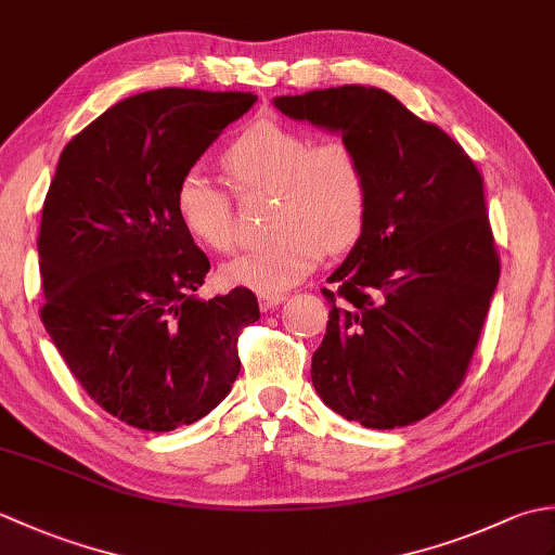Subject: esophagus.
I'll return each instance as SVG.
<instances>
[{
    "instance_id": "esophagus-1",
    "label": "esophagus",
    "mask_w": 555,
    "mask_h": 555,
    "mask_svg": "<svg viewBox=\"0 0 555 555\" xmlns=\"http://www.w3.org/2000/svg\"><path fill=\"white\" fill-rule=\"evenodd\" d=\"M257 300H259V310L269 312V310L279 308V305L286 300V296H276V293H259Z\"/></svg>"
}]
</instances>
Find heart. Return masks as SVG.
Here are the masks:
<instances>
[{
  "instance_id": "heart-1",
  "label": "heart",
  "mask_w": 555,
  "mask_h": 555,
  "mask_svg": "<svg viewBox=\"0 0 555 555\" xmlns=\"http://www.w3.org/2000/svg\"><path fill=\"white\" fill-rule=\"evenodd\" d=\"M223 167L238 191L274 193L269 209L274 238L221 267V279L231 286L286 291L310 274L324 250L346 253L367 229V173L344 140L314 145L298 128L257 121L229 145ZM173 209L199 245L217 253L235 247L231 195L203 169L181 176Z\"/></svg>"
}]
</instances>
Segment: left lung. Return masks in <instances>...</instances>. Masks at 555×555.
I'll use <instances>...</instances> for the list:
<instances>
[{
  "label": "left lung",
  "instance_id": "obj_1",
  "mask_svg": "<svg viewBox=\"0 0 555 555\" xmlns=\"http://www.w3.org/2000/svg\"><path fill=\"white\" fill-rule=\"evenodd\" d=\"M288 119L338 133L362 162L370 219L328 284L312 384L340 417L393 429L463 382L501 264L475 162L382 88L274 98ZM341 300L336 304L335 296Z\"/></svg>",
  "mask_w": 555,
  "mask_h": 555
}]
</instances>
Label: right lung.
I'll list each match as a JSON object with an SVG mask.
<instances>
[{"label": "right lung", "mask_w": 555, "mask_h": 555, "mask_svg": "<svg viewBox=\"0 0 555 555\" xmlns=\"http://www.w3.org/2000/svg\"><path fill=\"white\" fill-rule=\"evenodd\" d=\"M250 92L164 88L98 116L56 164L40 223L42 324L88 396L145 431L193 424L229 396L253 291L197 298L209 271L173 209L181 176Z\"/></svg>", "instance_id": "obj_1"}]
</instances>
